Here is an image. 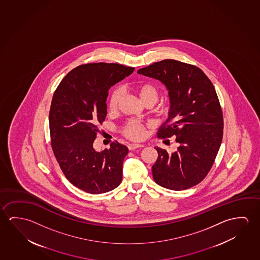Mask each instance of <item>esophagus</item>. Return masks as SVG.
<instances>
[{
	"label": "esophagus",
	"instance_id": "1",
	"mask_svg": "<svg viewBox=\"0 0 260 260\" xmlns=\"http://www.w3.org/2000/svg\"><path fill=\"white\" fill-rule=\"evenodd\" d=\"M127 147L130 151H132V150H135V149L142 148V147H144V145L139 144H129L127 145Z\"/></svg>",
	"mask_w": 260,
	"mask_h": 260
}]
</instances>
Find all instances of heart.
I'll return each mask as SVG.
<instances>
[{"label":"heart","mask_w":260,"mask_h":260,"mask_svg":"<svg viewBox=\"0 0 260 260\" xmlns=\"http://www.w3.org/2000/svg\"><path fill=\"white\" fill-rule=\"evenodd\" d=\"M137 93L143 103L145 102H153V105L156 103L158 100V91L151 84H144L141 85L137 88ZM122 92L118 88H115L112 90L107 100V106L109 110L114 111L117 108L120 99H121ZM122 134L126 138L133 141L142 140L144 136V124L140 121L137 120H130L124 124L121 130Z\"/></svg>","instance_id":"1"}]
</instances>
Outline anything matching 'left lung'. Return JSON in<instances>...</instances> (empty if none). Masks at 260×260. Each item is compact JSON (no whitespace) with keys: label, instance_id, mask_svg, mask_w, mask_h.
I'll return each instance as SVG.
<instances>
[{"label":"left lung","instance_id":"8db88e82","mask_svg":"<svg viewBox=\"0 0 260 260\" xmlns=\"http://www.w3.org/2000/svg\"><path fill=\"white\" fill-rule=\"evenodd\" d=\"M137 73L165 85L171 107L157 136H173L180 144L173 153L154 147L153 180L169 190L189 189L206 177L222 141V110L214 87L198 67L174 59L155 62Z\"/></svg>","mask_w":260,"mask_h":260}]
</instances>
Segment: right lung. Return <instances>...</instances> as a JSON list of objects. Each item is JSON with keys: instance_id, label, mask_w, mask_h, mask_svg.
Masks as SVG:
<instances>
[{"instance_id": "add662e5", "label": "right lung", "mask_w": 260, "mask_h": 260, "mask_svg": "<svg viewBox=\"0 0 260 260\" xmlns=\"http://www.w3.org/2000/svg\"><path fill=\"white\" fill-rule=\"evenodd\" d=\"M134 70L117 63L80 65L54 93L50 110L54 155L67 179L87 193H105L122 181L127 147L116 141L110 148L96 152L93 144L107 116L109 88Z\"/></svg>"}]
</instances>
